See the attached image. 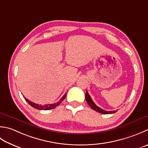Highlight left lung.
I'll return each mask as SVG.
<instances>
[{
	"label": "left lung",
	"mask_w": 148,
	"mask_h": 148,
	"mask_svg": "<svg viewBox=\"0 0 148 148\" xmlns=\"http://www.w3.org/2000/svg\"><path fill=\"white\" fill-rule=\"evenodd\" d=\"M85 99L86 102L88 104V105L91 107L92 109H93L94 110L98 112L99 113H101V114H114L116 112H117V110H114V111H106L104 110L101 109L99 107H98L94 103V101H92L91 97L90 96V95L88 94L87 90L85 94Z\"/></svg>",
	"instance_id": "8db88e82"
}]
</instances>
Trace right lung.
<instances>
[{
	"mask_svg": "<svg viewBox=\"0 0 148 148\" xmlns=\"http://www.w3.org/2000/svg\"><path fill=\"white\" fill-rule=\"evenodd\" d=\"M66 93H65V94L63 95V96L62 98H61L60 101H58V102L56 103L48 104V105H38V104L31 102V101H30L29 100H28L27 99H25L32 107H33L34 108H36V109H38V110H48L54 109V108H56L57 106H58L60 104L62 103L63 100L65 99V98L66 97Z\"/></svg>",
	"mask_w": 148,
	"mask_h": 148,
	"instance_id": "add662e5",
	"label": "right lung"
}]
</instances>
